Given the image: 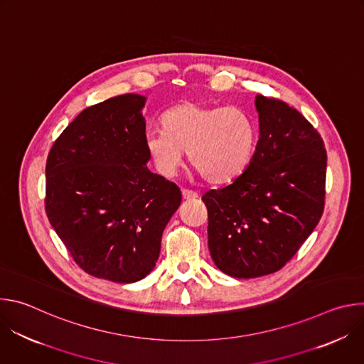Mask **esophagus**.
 I'll list each match as a JSON object with an SVG mask.
<instances>
[{"label":"esophagus","instance_id":"esophagus-1","mask_svg":"<svg viewBox=\"0 0 364 364\" xmlns=\"http://www.w3.org/2000/svg\"><path fill=\"white\" fill-rule=\"evenodd\" d=\"M181 193H183V198H184V200H194V198L198 197V194H197L196 191L188 190V188H183Z\"/></svg>","mask_w":364,"mask_h":364}]
</instances>
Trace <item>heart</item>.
I'll return each mask as SVG.
<instances>
[{
	"mask_svg": "<svg viewBox=\"0 0 364 364\" xmlns=\"http://www.w3.org/2000/svg\"><path fill=\"white\" fill-rule=\"evenodd\" d=\"M160 124L163 132L148 134L145 146L164 176L176 174L184 152L209 183H229L250 164L256 128L239 108L181 102L163 114Z\"/></svg>",
	"mask_w": 364,
	"mask_h": 364,
	"instance_id": "1",
	"label": "heart"
}]
</instances>
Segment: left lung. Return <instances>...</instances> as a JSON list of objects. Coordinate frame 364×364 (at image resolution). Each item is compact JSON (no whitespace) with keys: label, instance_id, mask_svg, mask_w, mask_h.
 Masks as SVG:
<instances>
[{"label":"left lung","instance_id":"8db88e82","mask_svg":"<svg viewBox=\"0 0 364 364\" xmlns=\"http://www.w3.org/2000/svg\"><path fill=\"white\" fill-rule=\"evenodd\" d=\"M259 139L246 170L204 193L209 250L233 278H257L287 265L318 225L326 203L327 151L295 108L257 95Z\"/></svg>","mask_w":364,"mask_h":364}]
</instances>
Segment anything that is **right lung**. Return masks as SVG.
<instances>
[{"label":"right lung","instance_id":"obj_1","mask_svg":"<svg viewBox=\"0 0 364 364\" xmlns=\"http://www.w3.org/2000/svg\"><path fill=\"white\" fill-rule=\"evenodd\" d=\"M145 97L127 93L83 109L46 163V215L86 274L119 284L146 277L181 204L180 188L145 166Z\"/></svg>","mask_w":364,"mask_h":364}]
</instances>
